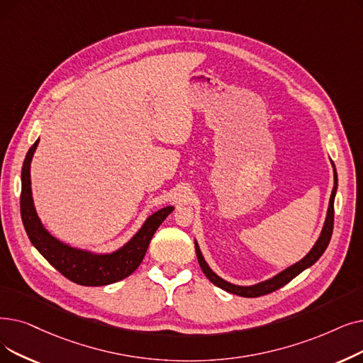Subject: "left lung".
<instances>
[{"label":"left lung","mask_w":363,"mask_h":363,"mask_svg":"<svg viewBox=\"0 0 363 363\" xmlns=\"http://www.w3.org/2000/svg\"><path fill=\"white\" fill-rule=\"evenodd\" d=\"M333 166H334V163H333ZM337 186H338V177H337V170H335V166H334V188H333V194H330L329 208H328V215H326V219H325L323 230L320 233V238L316 242V245L313 246V249L308 252V254L301 261L291 265L289 269L283 270L280 274L274 276L273 279H269V280H265L262 283H258V285L238 286V285H231V283L225 281L224 279H220L219 276H216L209 269V265L206 264V261H204L201 252L199 249V245L196 242V254H197V259H199V264L201 267L204 276H206L213 283V285H216L218 288L224 289L230 294L245 296V298H257V296L267 295V294L280 289L281 286H285L286 283H289L294 277H296L299 273L304 272L306 269H308V267H311L314 262H316L323 255V252L326 250V247L329 245V240H330V235H333V230H334V200H335Z\"/></svg>","instance_id":"1"}]
</instances>
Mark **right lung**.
Here are the masks:
<instances>
[{"label": "right lung", "mask_w": 363, "mask_h": 363, "mask_svg": "<svg viewBox=\"0 0 363 363\" xmlns=\"http://www.w3.org/2000/svg\"><path fill=\"white\" fill-rule=\"evenodd\" d=\"M38 140L29 148L22 166V193H21V215L28 238L40 254L49 261L55 269L74 283L83 286H104L116 283L130 276L143 262L148 245L155 230L172 213L173 208L167 206L152 213L130 242L121 249L106 255H94L90 252L74 249L55 239L47 231L37 216L33 193H30V160L37 150Z\"/></svg>", "instance_id": "1"}]
</instances>
